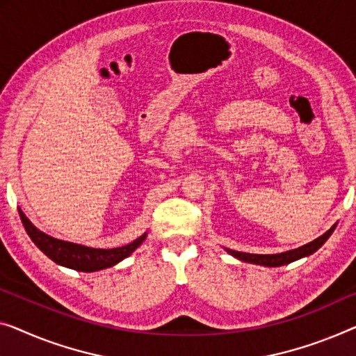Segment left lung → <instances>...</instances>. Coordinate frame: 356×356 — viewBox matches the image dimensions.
Wrapping results in <instances>:
<instances>
[{
	"mask_svg": "<svg viewBox=\"0 0 356 356\" xmlns=\"http://www.w3.org/2000/svg\"><path fill=\"white\" fill-rule=\"evenodd\" d=\"M337 224H334L330 230L326 233H323L321 236H318L316 240L307 243V245L297 248V249H291V251L286 252H280V254H249V252H238L233 251V249H225L230 256L236 257L238 261L243 262H249V264H256V265H264V267H281V265L291 264L294 261H299L302 257H309L310 254H314L318 251L323 245H325L327 238L332 235L334 229H336Z\"/></svg>",
	"mask_w": 356,
	"mask_h": 356,
	"instance_id": "1",
	"label": "left lung"
}]
</instances>
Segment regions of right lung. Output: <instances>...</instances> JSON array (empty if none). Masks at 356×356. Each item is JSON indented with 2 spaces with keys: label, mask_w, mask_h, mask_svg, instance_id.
<instances>
[{
  "label": "right lung",
  "mask_w": 356,
  "mask_h": 356,
  "mask_svg": "<svg viewBox=\"0 0 356 356\" xmlns=\"http://www.w3.org/2000/svg\"><path fill=\"white\" fill-rule=\"evenodd\" d=\"M19 216L25 227V232L29 233L31 241L38 246L41 252H44L51 261L62 265V267L78 270V272H99V270L113 267V265L121 262L127 256H131L147 238V233H144V235L126 246L113 249H95L76 245V243L57 240V238L47 235V233L41 232L31 224L22 209H19Z\"/></svg>",
  "instance_id": "obj_1"
}]
</instances>
